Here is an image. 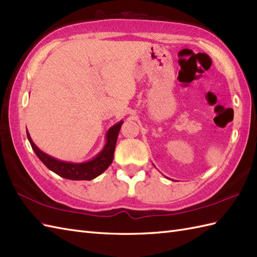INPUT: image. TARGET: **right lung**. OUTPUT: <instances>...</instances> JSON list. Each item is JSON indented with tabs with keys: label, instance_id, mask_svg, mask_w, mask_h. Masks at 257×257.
I'll use <instances>...</instances> for the list:
<instances>
[{
	"label": "right lung",
	"instance_id": "1",
	"mask_svg": "<svg viewBox=\"0 0 257 257\" xmlns=\"http://www.w3.org/2000/svg\"><path fill=\"white\" fill-rule=\"evenodd\" d=\"M122 123L123 121L121 120L114 124L111 128H109V130L107 131L106 145L103 150H101L94 159L89 160L84 163L65 162V161H60L52 158L39 150L37 146L33 142L28 131L27 138L29 142H31V146L33 148V150L35 151L36 156L39 158L41 162H43L50 171L56 173L59 176L67 178V180L91 181L93 178L100 175L103 172H105L107 168L111 164L112 159H114V151L118 138V134Z\"/></svg>",
	"mask_w": 257,
	"mask_h": 257
}]
</instances>
